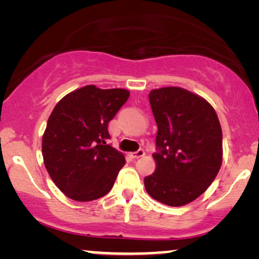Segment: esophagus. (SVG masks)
Segmentation results:
<instances>
[{"instance_id":"34e87169","label":"esophagus","mask_w":259,"mask_h":259,"mask_svg":"<svg viewBox=\"0 0 259 259\" xmlns=\"http://www.w3.org/2000/svg\"><path fill=\"white\" fill-rule=\"evenodd\" d=\"M130 155H131V158H133V159L141 158L145 155V151L143 150V148H140V150H138L137 152H133V153H131Z\"/></svg>"}]
</instances>
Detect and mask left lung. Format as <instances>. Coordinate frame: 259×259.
Wrapping results in <instances>:
<instances>
[{
    "instance_id": "obj_1",
    "label": "left lung",
    "mask_w": 259,
    "mask_h": 259,
    "mask_svg": "<svg viewBox=\"0 0 259 259\" xmlns=\"http://www.w3.org/2000/svg\"><path fill=\"white\" fill-rule=\"evenodd\" d=\"M158 126L157 168L145 178L147 193L168 206H183L203 194L218 175L223 134L214 109L179 87L148 94Z\"/></svg>"
}]
</instances>
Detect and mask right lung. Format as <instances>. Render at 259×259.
<instances>
[{
	"instance_id": "right-lung-1",
	"label": "right lung",
	"mask_w": 259,
	"mask_h": 259,
	"mask_svg": "<svg viewBox=\"0 0 259 259\" xmlns=\"http://www.w3.org/2000/svg\"><path fill=\"white\" fill-rule=\"evenodd\" d=\"M128 97L121 88L90 84L67 94L53 109L42 155L53 182L70 199L91 201L112 190L126 160L107 144L108 123Z\"/></svg>"
}]
</instances>
